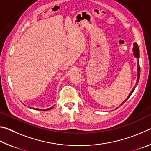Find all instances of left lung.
<instances>
[{
	"mask_svg": "<svg viewBox=\"0 0 151 151\" xmlns=\"http://www.w3.org/2000/svg\"><path fill=\"white\" fill-rule=\"evenodd\" d=\"M133 52H134V57H137V59H138V63H137V64H138V68H137V75H138V78H137V83H136V85H135V86L133 88V89H132V91L131 92V93H130V94H129V95L128 96V97L127 98L125 99V100L122 102V103H121V105H122V104H123L125 102H126L127 100H128V99L129 98L130 96H131V95L132 94V93H133V91H134V89H135V87H136V86L137 85V84H138V83H139V78H140V65H139V47H138V45H137V43H134V47H133Z\"/></svg>",
	"mask_w": 151,
	"mask_h": 151,
	"instance_id": "8db88e82",
	"label": "left lung"
}]
</instances>
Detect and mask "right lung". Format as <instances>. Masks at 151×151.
<instances>
[{"label": "right lung", "mask_w": 151, "mask_h": 151, "mask_svg": "<svg viewBox=\"0 0 151 151\" xmlns=\"http://www.w3.org/2000/svg\"><path fill=\"white\" fill-rule=\"evenodd\" d=\"M52 107H50V108H48V109H45V110H42V109H37V110H39V111H48V110H50L52 109Z\"/></svg>", "instance_id": "obj_1"}]
</instances>
